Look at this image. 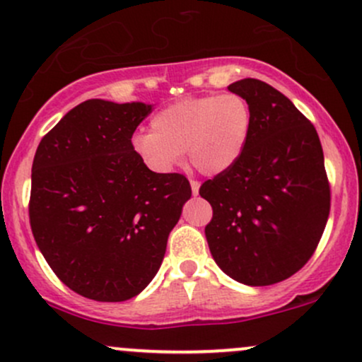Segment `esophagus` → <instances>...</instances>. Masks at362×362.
Returning a JSON list of instances; mask_svg holds the SVG:
<instances>
[{"label": "esophagus", "mask_w": 362, "mask_h": 362, "mask_svg": "<svg viewBox=\"0 0 362 362\" xmlns=\"http://www.w3.org/2000/svg\"><path fill=\"white\" fill-rule=\"evenodd\" d=\"M190 187H192V194L197 195L199 194V187H201V184H199L197 180H190Z\"/></svg>", "instance_id": "1"}]
</instances>
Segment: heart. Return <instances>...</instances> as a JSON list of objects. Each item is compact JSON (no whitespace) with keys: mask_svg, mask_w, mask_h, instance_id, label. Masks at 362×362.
<instances>
[{"mask_svg":"<svg viewBox=\"0 0 362 362\" xmlns=\"http://www.w3.org/2000/svg\"><path fill=\"white\" fill-rule=\"evenodd\" d=\"M252 129L247 100L236 93L187 97L151 119V132L132 136L136 156L155 173H168L184 158L204 175L226 172L238 161Z\"/></svg>","mask_w":362,"mask_h":362,"instance_id":"1","label":"heart"}]
</instances>
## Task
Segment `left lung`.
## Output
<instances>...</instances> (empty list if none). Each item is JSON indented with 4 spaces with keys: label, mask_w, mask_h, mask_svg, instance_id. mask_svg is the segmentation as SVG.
Instances as JSON below:
<instances>
[{
    "label": "left lung",
    "mask_w": 362,
    "mask_h": 362,
    "mask_svg": "<svg viewBox=\"0 0 362 362\" xmlns=\"http://www.w3.org/2000/svg\"><path fill=\"white\" fill-rule=\"evenodd\" d=\"M247 100L252 129L242 156L201 185L213 206L206 238L231 279L269 286L313 255L330 213V185L317 129L288 97L253 78L228 86Z\"/></svg>",
    "instance_id": "obj_1"
}]
</instances>
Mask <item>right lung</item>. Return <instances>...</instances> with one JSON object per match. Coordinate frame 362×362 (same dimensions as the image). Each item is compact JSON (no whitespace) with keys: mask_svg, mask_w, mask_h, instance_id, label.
Segmentation results:
<instances>
[{"mask_svg":"<svg viewBox=\"0 0 362 362\" xmlns=\"http://www.w3.org/2000/svg\"><path fill=\"white\" fill-rule=\"evenodd\" d=\"M143 102L91 98L40 141L28 216L44 259L95 301L138 296L163 262L170 231L192 195L180 173H155L132 151Z\"/></svg>","mask_w":362,"mask_h":362,"instance_id":"obj_1","label":"right lung"}]
</instances>
